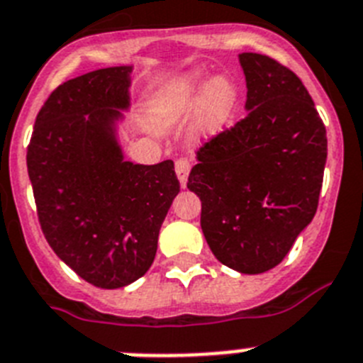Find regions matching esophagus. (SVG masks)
Masks as SVG:
<instances>
[{
  "mask_svg": "<svg viewBox=\"0 0 363 363\" xmlns=\"http://www.w3.org/2000/svg\"><path fill=\"white\" fill-rule=\"evenodd\" d=\"M175 173H177L179 182H181L182 188H186V182H188V175H190V162H188L186 159L175 160Z\"/></svg>",
  "mask_w": 363,
  "mask_h": 363,
  "instance_id": "esophagus-1",
  "label": "esophagus"
}]
</instances>
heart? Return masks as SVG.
<instances>
[{"mask_svg": "<svg viewBox=\"0 0 363 363\" xmlns=\"http://www.w3.org/2000/svg\"><path fill=\"white\" fill-rule=\"evenodd\" d=\"M238 93L225 78L203 84L197 77L182 80L168 91L162 106L173 116L190 115L201 106L199 129L204 135H216L234 113Z\"/></svg>", "mask_w": 363, "mask_h": 363, "instance_id": "heart-1", "label": "heart"}]
</instances>
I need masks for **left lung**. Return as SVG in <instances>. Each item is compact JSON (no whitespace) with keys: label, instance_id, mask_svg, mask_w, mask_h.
Returning a JSON list of instances; mask_svg holds the SVG:
<instances>
[{"label":"left lung","instance_id":"8db88e82","mask_svg":"<svg viewBox=\"0 0 363 363\" xmlns=\"http://www.w3.org/2000/svg\"><path fill=\"white\" fill-rule=\"evenodd\" d=\"M247 116L208 140L188 177L213 256L241 274L283 261L320 199L327 131L298 77L257 52L239 55Z\"/></svg>","mask_w":363,"mask_h":363}]
</instances>
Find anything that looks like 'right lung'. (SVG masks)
<instances>
[{
	"mask_svg": "<svg viewBox=\"0 0 363 363\" xmlns=\"http://www.w3.org/2000/svg\"><path fill=\"white\" fill-rule=\"evenodd\" d=\"M131 71L99 69L56 87L27 147L47 242L100 289H121L150 270L162 220L181 190L173 160H124L116 122L129 107Z\"/></svg>",
	"mask_w": 363,
	"mask_h": 363,
	"instance_id": "right-lung-1",
	"label": "right lung"
}]
</instances>
